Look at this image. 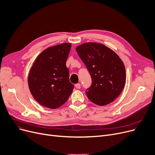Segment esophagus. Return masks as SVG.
Here are the masks:
<instances>
[{
    "mask_svg": "<svg viewBox=\"0 0 155 155\" xmlns=\"http://www.w3.org/2000/svg\"><path fill=\"white\" fill-rule=\"evenodd\" d=\"M75 87L77 88V89H80L81 88V85L79 83H78L76 84H75Z\"/></svg>",
    "mask_w": 155,
    "mask_h": 155,
    "instance_id": "34e87169",
    "label": "esophagus"
}]
</instances>
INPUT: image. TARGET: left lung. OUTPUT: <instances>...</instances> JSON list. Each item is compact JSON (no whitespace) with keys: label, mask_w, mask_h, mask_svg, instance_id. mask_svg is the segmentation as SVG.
Segmentation results:
<instances>
[{"label":"left lung","mask_w":155,"mask_h":155,"mask_svg":"<svg viewBox=\"0 0 155 155\" xmlns=\"http://www.w3.org/2000/svg\"><path fill=\"white\" fill-rule=\"evenodd\" d=\"M76 49L92 78L86 91L88 99L100 106L113 102L126 84V68L121 58L102 43H84Z\"/></svg>","instance_id":"8db88e82"}]
</instances>
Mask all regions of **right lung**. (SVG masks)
<instances>
[{"label":"right lung","mask_w":155,"mask_h":155,"mask_svg":"<svg viewBox=\"0 0 155 155\" xmlns=\"http://www.w3.org/2000/svg\"><path fill=\"white\" fill-rule=\"evenodd\" d=\"M71 48L70 43L46 48L36 57L29 71V91L43 107L51 109L60 107L73 91L74 85L69 81V71L66 67Z\"/></svg>","instance_id":"add662e5"}]
</instances>
